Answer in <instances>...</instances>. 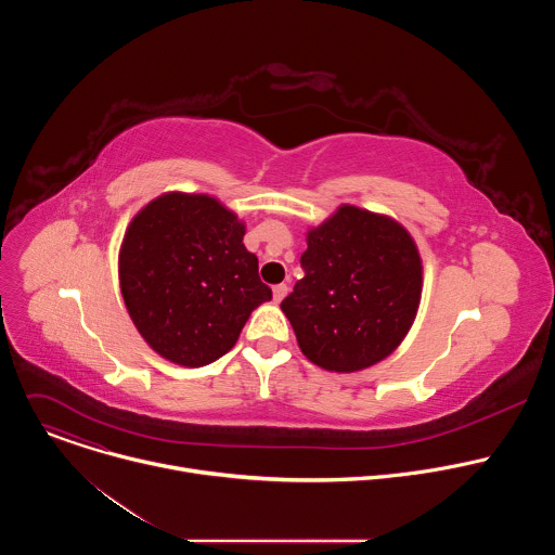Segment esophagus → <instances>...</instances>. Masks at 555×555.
Returning a JSON list of instances; mask_svg holds the SVG:
<instances>
[{
	"instance_id": "esophagus-1",
	"label": "esophagus",
	"mask_w": 555,
	"mask_h": 555,
	"mask_svg": "<svg viewBox=\"0 0 555 555\" xmlns=\"http://www.w3.org/2000/svg\"><path fill=\"white\" fill-rule=\"evenodd\" d=\"M285 296H287V285H285V283L272 287V298H274V302H281Z\"/></svg>"
}]
</instances>
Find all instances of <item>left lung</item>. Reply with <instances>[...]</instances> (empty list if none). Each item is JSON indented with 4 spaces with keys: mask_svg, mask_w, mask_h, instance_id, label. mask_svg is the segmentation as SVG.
I'll return each instance as SVG.
<instances>
[{
    "mask_svg": "<svg viewBox=\"0 0 555 555\" xmlns=\"http://www.w3.org/2000/svg\"><path fill=\"white\" fill-rule=\"evenodd\" d=\"M305 276L281 302L302 356L332 373L369 369L402 345L422 302L413 234L388 215L340 204L307 228Z\"/></svg>",
    "mask_w": 555,
    "mask_h": 555,
    "instance_id": "obj_1",
    "label": "left lung"
}]
</instances>
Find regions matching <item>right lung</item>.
Listing matches in <instances>:
<instances>
[{
  "mask_svg": "<svg viewBox=\"0 0 555 555\" xmlns=\"http://www.w3.org/2000/svg\"><path fill=\"white\" fill-rule=\"evenodd\" d=\"M244 234L246 221L208 193L169 191L131 217L118 281L129 319L157 356L206 366L272 298Z\"/></svg>",
  "mask_w": 555,
  "mask_h": 555,
  "instance_id": "right-lung-1",
  "label": "right lung"
}]
</instances>
